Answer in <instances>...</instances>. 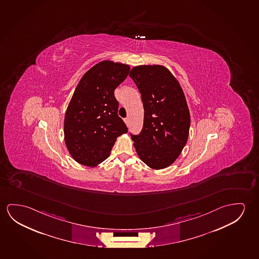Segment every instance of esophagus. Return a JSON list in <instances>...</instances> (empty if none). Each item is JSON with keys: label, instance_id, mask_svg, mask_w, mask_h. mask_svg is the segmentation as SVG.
Returning a JSON list of instances; mask_svg holds the SVG:
<instances>
[{"label": "esophagus", "instance_id": "esophagus-1", "mask_svg": "<svg viewBox=\"0 0 259 259\" xmlns=\"http://www.w3.org/2000/svg\"><path fill=\"white\" fill-rule=\"evenodd\" d=\"M124 122H125V123H126V125H129V123H130V119H129V118H125V119H124Z\"/></svg>", "mask_w": 259, "mask_h": 259}]
</instances>
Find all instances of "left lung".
Here are the masks:
<instances>
[{"instance_id":"8db88e82","label":"left lung","mask_w":259,"mask_h":259,"mask_svg":"<svg viewBox=\"0 0 259 259\" xmlns=\"http://www.w3.org/2000/svg\"><path fill=\"white\" fill-rule=\"evenodd\" d=\"M144 104V126L131 135L140 159L160 169L171 165L187 144L190 115L179 81L161 65L136 66L129 73Z\"/></svg>"}]
</instances>
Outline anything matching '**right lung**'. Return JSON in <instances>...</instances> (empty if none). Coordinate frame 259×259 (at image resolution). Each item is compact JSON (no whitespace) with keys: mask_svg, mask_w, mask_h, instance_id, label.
<instances>
[{"mask_svg":"<svg viewBox=\"0 0 259 259\" xmlns=\"http://www.w3.org/2000/svg\"><path fill=\"white\" fill-rule=\"evenodd\" d=\"M126 64L102 61L80 79L64 117V141L72 158L85 166L107 159L115 140L127 133L118 116L115 90L127 77Z\"/></svg>","mask_w":259,"mask_h":259,"instance_id":"1","label":"right lung"}]
</instances>
